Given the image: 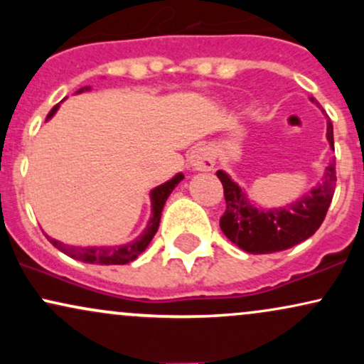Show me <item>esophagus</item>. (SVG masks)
Here are the masks:
<instances>
[{
    "instance_id": "1",
    "label": "esophagus",
    "mask_w": 364,
    "mask_h": 364,
    "mask_svg": "<svg viewBox=\"0 0 364 364\" xmlns=\"http://www.w3.org/2000/svg\"><path fill=\"white\" fill-rule=\"evenodd\" d=\"M214 156L208 147H196L190 156V166L195 171H210L214 168Z\"/></svg>"
}]
</instances>
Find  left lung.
<instances>
[{
	"label": "left lung",
	"mask_w": 364,
	"mask_h": 364,
	"mask_svg": "<svg viewBox=\"0 0 364 364\" xmlns=\"http://www.w3.org/2000/svg\"><path fill=\"white\" fill-rule=\"evenodd\" d=\"M327 140L333 149V127L330 121H327ZM217 178L223 183L225 198L220 229L228 240L253 255L282 252L315 235L327 215L337 181L336 161L332 159L320 181L308 193L284 207L263 208L252 202L245 188L225 171H217Z\"/></svg>",
	"instance_id": "1"
}]
</instances>
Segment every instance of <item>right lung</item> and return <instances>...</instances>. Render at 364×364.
<instances>
[{"label":"right lung","instance_id":"right-lung-1","mask_svg":"<svg viewBox=\"0 0 364 364\" xmlns=\"http://www.w3.org/2000/svg\"><path fill=\"white\" fill-rule=\"evenodd\" d=\"M89 90L90 87H82V89L77 90V94H82V92H89ZM58 107H60V104H56V106L49 111L46 121L51 119L53 116L56 114ZM183 178H185V174L178 173L176 176L171 178L169 181L162 183V185L156 186L152 191H150L152 215H150V220L147 223V228L144 229V232H141L139 237H135L132 243L119 245V246H73V245L61 243V241L54 240V237H49V236L48 240L51 241L53 246H56L60 252L83 263H94V265H124V263L133 262L135 258H139L140 253L145 252V248H147L150 241H152V237L156 236L166 200L169 198L171 193H173L174 188L183 181Z\"/></svg>","mask_w":364,"mask_h":364}]
</instances>
